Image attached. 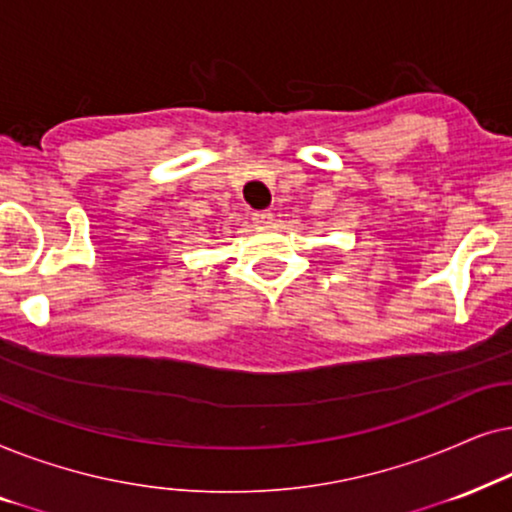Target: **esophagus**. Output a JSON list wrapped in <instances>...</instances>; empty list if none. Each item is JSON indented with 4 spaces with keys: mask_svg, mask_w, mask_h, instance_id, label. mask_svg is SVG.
<instances>
[{
    "mask_svg": "<svg viewBox=\"0 0 512 512\" xmlns=\"http://www.w3.org/2000/svg\"><path fill=\"white\" fill-rule=\"evenodd\" d=\"M252 220L260 224V227H269L271 220H274V213L271 210H257V213H252Z\"/></svg>",
    "mask_w": 512,
    "mask_h": 512,
    "instance_id": "esophagus-1",
    "label": "esophagus"
}]
</instances>
